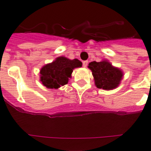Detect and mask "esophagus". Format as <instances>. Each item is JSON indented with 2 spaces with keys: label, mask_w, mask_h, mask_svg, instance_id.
Instances as JSON below:
<instances>
[{
  "label": "esophagus",
  "mask_w": 151,
  "mask_h": 151,
  "mask_svg": "<svg viewBox=\"0 0 151 151\" xmlns=\"http://www.w3.org/2000/svg\"><path fill=\"white\" fill-rule=\"evenodd\" d=\"M88 61H84L83 62V66L84 67H86L88 66Z\"/></svg>",
  "instance_id": "34e87169"
}]
</instances>
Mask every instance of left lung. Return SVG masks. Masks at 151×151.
Here are the masks:
<instances>
[{
  "label": "left lung",
  "instance_id": "1",
  "mask_svg": "<svg viewBox=\"0 0 151 151\" xmlns=\"http://www.w3.org/2000/svg\"><path fill=\"white\" fill-rule=\"evenodd\" d=\"M88 67L92 70L95 85L98 88L112 90L118 87L124 73L121 69L114 66L106 59L100 62H91Z\"/></svg>",
  "mask_w": 151,
  "mask_h": 151
}]
</instances>
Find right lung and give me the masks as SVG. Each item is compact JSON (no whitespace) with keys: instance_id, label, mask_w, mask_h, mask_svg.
Returning a JSON list of instances; mask_svg holds the SVG:
<instances>
[{"instance_id":"1","label":"right lung","mask_w":151,"mask_h":151,"mask_svg":"<svg viewBox=\"0 0 151 151\" xmlns=\"http://www.w3.org/2000/svg\"><path fill=\"white\" fill-rule=\"evenodd\" d=\"M81 66L82 63L78 59L57 57L54 61L42 66L40 70V81L46 88L57 89L68 83L73 69Z\"/></svg>"}]
</instances>
